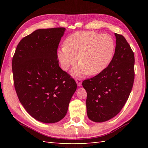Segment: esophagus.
<instances>
[{
    "label": "esophagus",
    "instance_id": "obj_1",
    "mask_svg": "<svg viewBox=\"0 0 148 148\" xmlns=\"http://www.w3.org/2000/svg\"><path fill=\"white\" fill-rule=\"evenodd\" d=\"M75 82H76V83H77V85H78V86H82V82L81 79H80V78H77V79H75Z\"/></svg>",
    "mask_w": 148,
    "mask_h": 148
}]
</instances>
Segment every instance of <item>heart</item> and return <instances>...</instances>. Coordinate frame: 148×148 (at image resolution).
Listing matches in <instances>:
<instances>
[{"label": "heart", "mask_w": 148, "mask_h": 148, "mask_svg": "<svg viewBox=\"0 0 148 148\" xmlns=\"http://www.w3.org/2000/svg\"><path fill=\"white\" fill-rule=\"evenodd\" d=\"M65 46L59 49L57 57L64 70L79 65L73 73L80 75H96L108 66L115 52V42L109 35L92 31H78L70 35L64 42Z\"/></svg>", "instance_id": "obj_1"}]
</instances>
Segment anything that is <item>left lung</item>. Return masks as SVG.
<instances>
[{
    "mask_svg": "<svg viewBox=\"0 0 148 148\" xmlns=\"http://www.w3.org/2000/svg\"><path fill=\"white\" fill-rule=\"evenodd\" d=\"M116 46L108 66L82 85L87 92L88 118L103 122L117 115L128 99L135 78V56L122 35L115 33Z\"/></svg>",
    "mask_w": 148,
    "mask_h": 148,
    "instance_id": "8db88e82",
    "label": "left lung"
}]
</instances>
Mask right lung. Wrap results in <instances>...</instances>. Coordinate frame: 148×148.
<instances>
[{
    "instance_id": "obj_1",
    "label": "right lung",
    "mask_w": 148,
    "mask_h": 148,
    "mask_svg": "<svg viewBox=\"0 0 148 148\" xmlns=\"http://www.w3.org/2000/svg\"><path fill=\"white\" fill-rule=\"evenodd\" d=\"M65 31V28L34 31L20 41L12 59L13 82L20 102L31 117L46 123L65 117L77 88L57 59V48Z\"/></svg>"
}]
</instances>
